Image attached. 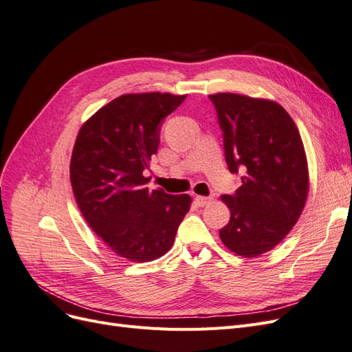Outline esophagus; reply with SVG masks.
Returning <instances> with one entry per match:
<instances>
[{
    "label": "esophagus",
    "instance_id": "34e87169",
    "mask_svg": "<svg viewBox=\"0 0 352 352\" xmlns=\"http://www.w3.org/2000/svg\"><path fill=\"white\" fill-rule=\"evenodd\" d=\"M210 201H211V198H208V197H201V195L195 197V202L198 207H206L207 204H210Z\"/></svg>",
    "mask_w": 352,
    "mask_h": 352
}]
</instances>
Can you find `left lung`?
<instances>
[{
  "label": "left lung",
  "instance_id": "1",
  "mask_svg": "<svg viewBox=\"0 0 352 352\" xmlns=\"http://www.w3.org/2000/svg\"><path fill=\"white\" fill-rule=\"evenodd\" d=\"M223 131L230 173L241 186L221 195L230 220L221 242L245 258L273 250L300 219L308 195V164L301 135L278 102L247 95H210Z\"/></svg>",
  "mask_w": 352,
  "mask_h": 352
}]
</instances>
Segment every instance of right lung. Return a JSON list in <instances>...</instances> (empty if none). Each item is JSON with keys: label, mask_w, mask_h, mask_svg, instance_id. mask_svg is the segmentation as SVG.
Returning <instances> with one entry per match:
<instances>
[{"label": "right lung", "mask_w": 352, "mask_h": 352, "mask_svg": "<svg viewBox=\"0 0 352 352\" xmlns=\"http://www.w3.org/2000/svg\"><path fill=\"white\" fill-rule=\"evenodd\" d=\"M186 95L124 94L85 122L70 160V182L91 229L120 257L145 263L164 255L190 207L188 194L146 188L144 176L164 117Z\"/></svg>", "instance_id": "add662e5"}]
</instances>
